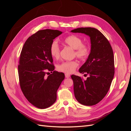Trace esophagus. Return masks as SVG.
I'll use <instances>...</instances> for the list:
<instances>
[{
	"label": "esophagus",
	"mask_w": 131,
	"mask_h": 131,
	"mask_svg": "<svg viewBox=\"0 0 131 131\" xmlns=\"http://www.w3.org/2000/svg\"><path fill=\"white\" fill-rule=\"evenodd\" d=\"M65 77H66V78H68L70 77V74H68V73H66V74H65Z\"/></svg>",
	"instance_id": "esophagus-1"
}]
</instances>
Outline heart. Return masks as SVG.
Wrapping results in <instances>:
<instances>
[{
  "instance_id": "1",
  "label": "heart",
  "mask_w": 131,
  "mask_h": 131,
  "mask_svg": "<svg viewBox=\"0 0 131 131\" xmlns=\"http://www.w3.org/2000/svg\"><path fill=\"white\" fill-rule=\"evenodd\" d=\"M65 44L74 49V54L81 60H85L90 54V47L86 43H82V39L77 35H71L66 38L64 40ZM50 54L53 58L58 59L60 57L61 49L56 41H53L50 45ZM79 64L75 60L63 62L58 65V70L60 72L71 73L75 70Z\"/></svg>"
}]
</instances>
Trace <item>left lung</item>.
<instances>
[{"label":"left lung","mask_w":131,"mask_h":131,"mask_svg":"<svg viewBox=\"0 0 131 131\" xmlns=\"http://www.w3.org/2000/svg\"><path fill=\"white\" fill-rule=\"evenodd\" d=\"M71 31L84 33L90 37V56L79 69L80 73H85L89 77L86 80L75 75L71 78L77 100L84 105H94L106 96L114 76L113 49L104 35L94 28H78Z\"/></svg>","instance_id":"left-lung-1"}]
</instances>
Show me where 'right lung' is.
<instances>
[{
	"instance_id": "1",
	"label": "right lung",
	"mask_w": 131,
	"mask_h": 131,
	"mask_svg": "<svg viewBox=\"0 0 131 131\" xmlns=\"http://www.w3.org/2000/svg\"><path fill=\"white\" fill-rule=\"evenodd\" d=\"M62 33L58 30H38L27 39L23 45L18 66L19 82L27 100L39 109L52 105L57 91L65 78L54 70L50 52L54 39ZM51 74L46 77L47 72Z\"/></svg>"
}]
</instances>
